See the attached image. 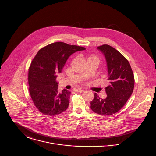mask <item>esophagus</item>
I'll list each match as a JSON object with an SVG mask.
<instances>
[{
  "mask_svg": "<svg viewBox=\"0 0 156 156\" xmlns=\"http://www.w3.org/2000/svg\"><path fill=\"white\" fill-rule=\"evenodd\" d=\"M75 91L78 93H83L84 91V90H82V89H76V90H75Z\"/></svg>",
  "mask_w": 156,
  "mask_h": 156,
  "instance_id": "obj_1",
  "label": "esophagus"
}]
</instances>
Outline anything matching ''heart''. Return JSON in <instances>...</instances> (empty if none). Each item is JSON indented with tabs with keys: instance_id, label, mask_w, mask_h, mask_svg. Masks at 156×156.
I'll return each mask as SVG.
<instances>
[{
	"instance_id": "heart-1",
	"label": "heart",
	"mask_w": 156,
	"mask_h": 156,
	"mask_svg": "<svg viewBox=\"0 0 156 156\" xmlns=\"http://www.w3.org/2000/svg\"><path fill=\"white\" fill-rule=\"evenodd\" d=\"M96 58L97 60H98V58L96 57H89L88 58Z\"/></svg>"
}]
</instances>
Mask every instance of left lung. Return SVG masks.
<instances>
[{"label":"left lung","mask_w":156,"mask_h":156,"mask_svg":"<svg viewBox=\"0 0 156 156\" xmlns=\"http://www.w3.org/2000/svg\"><path fill=\"white\" fill-rule=\"evenodd\" d=\"M98 49L105 58L110 84L105 87V99L94 94L91 108L98 114L110 115L119 112L130 98L134 89V75L128 60L115 48L104 44Z\"/></svg>","instance_id":"8db88e82"}]
</instances>
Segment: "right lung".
I'll list each match as a JSON object with an SVG mask.
<instances>
[{"label": "right lung", "mask_w": 156, "mask_h": 156, "mask_svg": "<svg viewBox=\"0 0 156 156\" xmlns=\"http://www.w3.org/2000/svg\"><path fill=\"white\" fill-rule=\"evenodd\" d=\"M85 49L83 47L57 42L38 51L29 68L28 83L31 98L42 114L54 116L68 108L71 92L64 89L58 93L57 74L62 72L72 54Z\"/></svg>", "instance_id": "1"}]
</instances>
